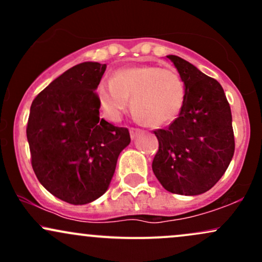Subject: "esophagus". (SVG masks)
I'll use <instances>...</instances> for the list:
<instances>
[{
  "label": "esophagus",
  "instance_id": "esophagus-1",
  "mask_svg": "<svg viewBox=\"0 0 262 262\" xmlns=\"http://www.w3.org/2000/svg\"><path fill=\"white\" fill-rule=\"evenodd\" d=\"M129 132H130V137L135 138L138 134L140 133L141 130H140V129H137V128H130V129H129Z\"/></svg>",
  "mask_w": 262,
  "mask_h": 262
}]
</instances>
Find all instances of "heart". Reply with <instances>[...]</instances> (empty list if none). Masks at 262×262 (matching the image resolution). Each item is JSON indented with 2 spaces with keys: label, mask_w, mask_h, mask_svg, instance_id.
I'll return each instance as SVG.
<instances>
[{
  "label": "heart",
  "mask_w": 262,
  "mask_h": 262,
  "mask_svg": "<svg viewBox=\"0 0 262 262\" xmlns=\"http://www.w3.org/2000/svg\"><path fill=\"white\" fill-rule=\"evenodd\" d=\"M97 97L111 121L121 118L132 97V108L138 119L149 125H164L175 121L181 112L186 87L175 69L141 65L119 69L113 79H102Z\"/></svg>",
  "instance_id": "1"
}]
</instances>
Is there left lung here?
Masks as SVG:
<instances>
[{
    "mask_svg": "<svg viewBox=\"0 0 262 262\" xmlns=\"http://www.w3.org/2000/svg\"><path fill=\"white\" fill-rule=\"evenodd\" d=\"M185 82V103L166 129L154 133L159 150L152 171L171 193L197 196L219 181L229 166L235 143L231 111L223 87L191 62L167 55Z\"/></svg>",
    "mask_w": 262,
    "mask_h": 262,
    "instance_id": "1",
    "label": "left lung"
}]
</instances>
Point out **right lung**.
Returning a JSON list of instances; mask_svg holds the SVG:
<instances>
[{
	"label": "right lung",
	"mask_w": 262,
	"mask_h": 262,
	"mask_svg": "<svg viewBox=\"0 0 262 262\" xmlns=\"http://www.w3.org/2000/svg\"><path fill=\"white\" fill-rule=\"evenodd\" d=\"M106 64L86 61L56 77L32 102L27 124L32 167L50 193L87 204L110 187L127 128L100 118L98 83Z\"/></svg>",
	"instance_id": "1"
}]
</instances>
